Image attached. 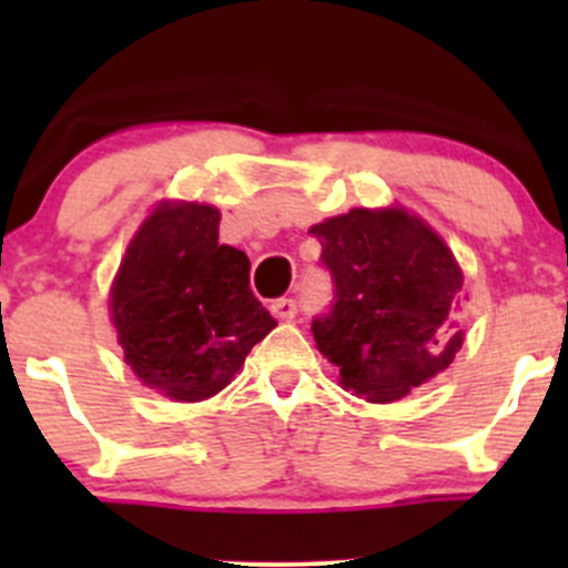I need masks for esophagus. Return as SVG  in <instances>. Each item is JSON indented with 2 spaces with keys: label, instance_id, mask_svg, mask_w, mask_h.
I'll return each instance as SVG.
<instances>
[{
  "label": "esophagus",
  "instance_id": "34e87169",
  "mask_svg": "<svg viewBox=\"0 0 568 568\" xmlns=\"http://www.w3.org/2000/svg\"><path fill=\"white\" fill-rule=\"evenodd\" d=\"M272 313H274V318L291 321L296 316V302L291 300V296H280V300L272 302Z\"/></svg>",
  "mask_w": 568,
  "mask_h": 568
}]
</instances>
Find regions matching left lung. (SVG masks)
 <instances>
[{"instance_id":"1","label":"left lung","mask_w":568,"mask_h":568,"mask_svg":"<svg viewBox=\"0 0 568 568\" xmlns=\"http://www.w3.org/2000/svg\"><path fill=\"white\" fill-rule=\"evenodd\" d=\"M311 233L335 288L311 332L346 390L404 398L454 363L464 277L432 227L404 209H354Z\"/></svg>"}]
</instances>
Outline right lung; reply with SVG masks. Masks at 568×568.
<instances>
[{"label":"right lung","mask_w":568,"mask_h":568,"mask_svg":"<svg viewBox=\"0 0 568 568\" xmlns=\"http://www.w3.org/2000/svg\"><path fill=\"white\" fill-rule=\"evenodd\" d=\"M109 305L125 363L173 400L231 385L277 326L252 294L250 257L220 244V211L200 203H164L142 222Z\"/></svg>","instance_id":"right-lung-1"}]
</instances>
